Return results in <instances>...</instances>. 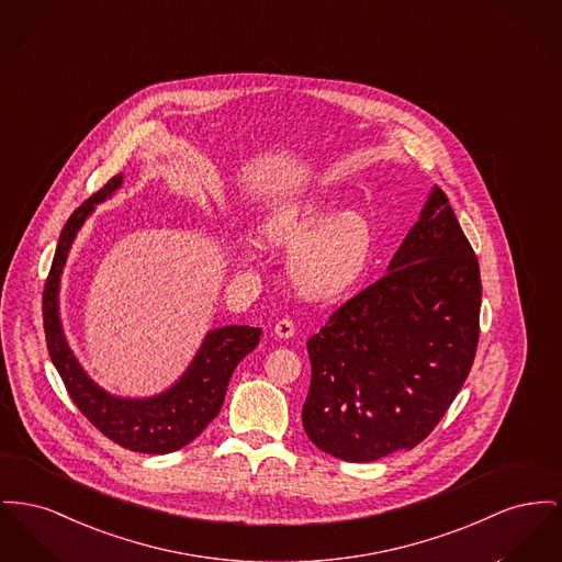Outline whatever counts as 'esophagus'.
I'll return each mask as SVG.
<instances>
[{"label": "esophagus", "instance_id": "esophagus-1", "mask_svg": "<svg viewBox=\"0 0 562 562\" xmlns=\"http://www.w3.org/2000/svg\"><path fill=\"white\" fill-rule=\"evenodd\" d=\"M295 323L293 321H289V318H282V321H278L276 323V327H273V335L276 337H280V339H289V337H293L295 335Z\"/></svg>", "mask_w": 562, "mask_h": 562}]
</instances>
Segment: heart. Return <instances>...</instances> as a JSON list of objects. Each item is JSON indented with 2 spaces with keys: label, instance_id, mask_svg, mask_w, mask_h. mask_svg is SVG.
Returning a JSON list of instances; mask_svg holds the SVG:
<instances>
[{
  "label": "heart",
  "instance_id": "b5f03b06",
  "mask_svg": "<svg viewBox=\"0 0 562 562\" xmlns=\"http://www.w3.org/2000/svg\"><path fill=\"white\" fill-rule=\"evenodd\" d=\"M267 244L297 246L291 271L299 286L330 297L355 286L371 261L373 232L361 214L337 212L325 199L276 207L261 227Z\"/></svg>",
  "mask_w": 562,
  "mask_h": 562
}]
</instances>
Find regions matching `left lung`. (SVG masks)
I'll use <instances>...</instances> for the list:
<instances>
[{"label":"left lung","mask_w":562,"mask_h":562,"mask_svg":"<svg viewBox=\"0 0 562 562\" xmlns=\"http://www.w3.org/2000/svg\"><path fill=\"white\" fill-rule=\"evenodd\" d=\"M477 257L441 189L378 282L307 339L303 429L335 459L371 462L418 446L471 371L480 339Z\"/></svg>","instance_id":"8db88e82"}]
</instances>
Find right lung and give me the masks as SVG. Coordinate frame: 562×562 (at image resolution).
Returning <instances> with one entry per match:
<instances>
[{
    "instance_id": "obj_1",
    "label": "right lung",
    "mask_w": 562,
    "mask_h": 562,
    "mask_svg": "<svg viewBox=\"0 0 562 562\" xmlns=\"http://www.w3.org/2000/svg\"><path fill=\"white\" fill-rule=\"evenodd\" d=\"M121 182L123 173L110 178L103 189L76 207L67 218L42 297L46 346L71 401L95 429L133 452L169 454L191 443L218 416L233 371L257 348L261 329L229 325L210 330L182 378L166 393L148 398L110 395L85 373L61 327L59 282L76 233L91 216L95 203L112 198Z\"/></svg>"
}]
</instances>
